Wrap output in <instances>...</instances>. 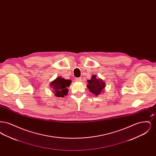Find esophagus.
I'll list each match as a JSON object with an SVG mask.
<instances>
[{
	"instance_id": "obj_1",
	"label": "esophagus",
	"mask_w": 156,
	"mask_h": 156,
	"mask_svg": "<svg viewBox=\"0 0 156 156\" xmlns=\"http://www.w3.org/2000/svg\"><path fill=\"white\" fill-rule=\"evenodd\" d=\"M75 80H76V81H81V78H76Z\"/></svg>"
}]
</instances>
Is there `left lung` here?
Wrapping results in <instances>:
<instances>
[{
    "instance_id": "8db88e82",
    "label": "left lung",
    "mask_w": 156,
    "mask_h": 156,
    "mask_svg": "<svg viewBox=\"0 0 156 156\" xmlns=\"http://www.w3.org/2000/svg\"><path fill=\"white\" fill-rule=\"evenodd\" d=\"M88 84L87 88L89 91L95 96H98L101 92H103L105 86V83L100 78H98L97 75H92L90 80H88Z\"/></svg>"
}]
</instances>
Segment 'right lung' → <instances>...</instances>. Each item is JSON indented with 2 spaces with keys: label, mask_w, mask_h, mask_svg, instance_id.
I'll return each mask as SVG.
<instances>
[{
  "label": "right lung",
  "mask_w": 156,
  "mask_h": 156,
  "mask_svg": "<svg viewBox=\"0 0 156 156\" xmlns=\"http://www.w3.org/2000/svg\"><path fill=\"white\" fill-rule=\"evenodd\" d=\"M70 80H66L62 77H57L55 80L51 82L50 86L53 89L55 96L58 98H63L67 95L68 92V87L71 85Z\"/></svg>",
  "instance_id": "obj_1"
}]
</instances>
